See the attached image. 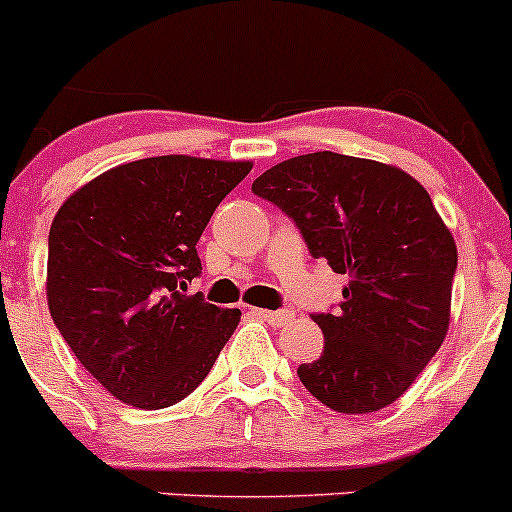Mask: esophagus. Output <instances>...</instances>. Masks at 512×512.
Returning <instances> with one entry per match:
<instances>
[{"label":"esophagus","instance_id":"esophagus-1","mask_svg":"<svg viewBox=\"0 0 512 512\" xmlns=\"http://www.w3.org/2000/svg\"><path fill=\"white\" fill-rule=\"evenodd\" d=\"M257 315L265 317L270 325H287V322L295 317V312L292 310H257Z\"/></svg>","mask_w":512,"mask_h":512}]
</instances>
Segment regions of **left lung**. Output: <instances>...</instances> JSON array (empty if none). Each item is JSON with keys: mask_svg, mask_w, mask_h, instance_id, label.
Listing matches in <instances>:
<instances>
[{"mask_svg": "<svg viewBox=\"0 0 512 512\" xmlns=\"http://www.w3.org/2000/svg\"><path fill=\"white\" fill-rule=\"evenodd\" d=\"M252 192L295 222L315 260L347 275L337 310L312 315L325 350L297 367L300 382L337 413L388 408L450 325L458 247L428 190L398 167L312 152L262 172Z\"/></svg>", "mask_w": 512, "mask_h": 512, "instance_id": "left-lung-1", "label": "left lung"}]
</instances>
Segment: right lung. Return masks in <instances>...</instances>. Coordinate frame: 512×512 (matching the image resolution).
I'll return each mask as SVG.
<instances>
[{
    "label": "right lung",
    "mask_w": 512,
    "mask_h": 512,
    "mask_svg": "<svg viewBox=\"0 0 512 512\" xmlns=\"http://www.w3.org/2000/svg\"><path fill=\"white\" fill-rule=\"evenodd\" d=\"M250 162L187 155L127 162L79 187L49 230L47 302L77 360L117 400L160 410L185 400L235 332L187 282L197 240Z\"/></svg>",
    "instance_id": "1"
}]
</instances>
